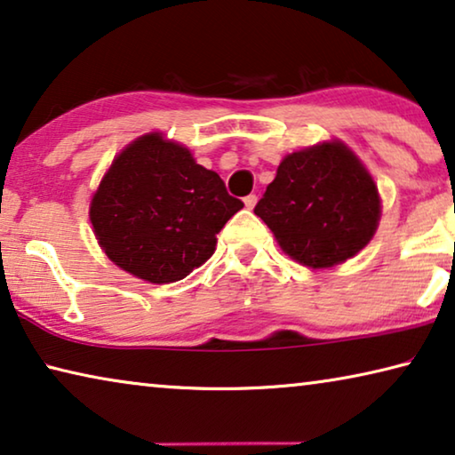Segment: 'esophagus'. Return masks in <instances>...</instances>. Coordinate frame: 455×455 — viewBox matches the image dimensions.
Segmentation results:
<instances>
[{
	"label": "esophagus",
	"instance_id": "obj_1",
	"mask_svg": "<svg viewBox=\"0 0 455 455\" xmlns=\"http://www.w3.org/2000/svg\"><path fill=\"white\" fill-rule=\"evenodd\" d=\"M256 201H258V197H256V195H248V197H243V205H246L248 209H254V205H256Z\"/></svg>",
	"mask_w": 455,
	"mask_h": 455
}]
</instances>
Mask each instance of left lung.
<instances>
[{
  "label": "left lung",
  "instance_id": "1",
  "mask_svg": "<svg viewBox=\"0 0 455 455\" xmlns=\"http://www.w3.org/2000/svg\"><path fill=\"white\" fill-rule=\"evenodd\" d=\"M254 213L292 260L331 268L372 240L380 195L358 156L333 140L284 156Z\"/></svg>",
  "mask_w": 455,
  "mask_h": 455
}]
</instances>
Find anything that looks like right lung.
I'll list each match as a JSON object with an SVG mask.
<instances>
[{
	"label": "right lung",
	"instance_id": "obj_1",
	"mask_svg": "<svg viewBox=\"0 0 455 455\" xmlns=\"http://www.w3.org/2000/svg\"><path fill=\"white\" fill-rule=\"evenodd\" d=\"M243 204L218 172L158 132L116 156L89 207L101 250L122 270L164 284L185 278L215 251L220 229Z\"/></svg>",
	"mask_w": 455,
	"mask_h": 455
}]
</instances>
